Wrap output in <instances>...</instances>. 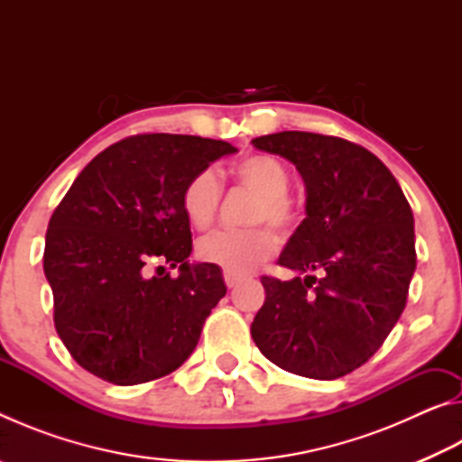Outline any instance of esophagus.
Listing matches in <instances>:
<instances>
[{"instance_id": "34e87169", "label": "esophagus", "mask_w": 462, "mask_h": 462, "mask_svg": "<svg viewBox=\"0 0 462 462\" xmlns=\"http://www.w3.org/2000/svg\"><path fill=\"white\" fill-rule=\"evenodd\" d=\"M224 281H226V285H228V289H234L240 283V277L232 275V273H224Z\"/></svg>"}]
</instances>
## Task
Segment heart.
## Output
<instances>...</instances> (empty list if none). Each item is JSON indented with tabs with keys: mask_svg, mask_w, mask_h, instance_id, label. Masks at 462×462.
Listing matches in <instances>:
<instances>
[{
	"mask_svg": "<svg viewBox=\"0 0 462 462\" xmlns=\"http://www.w3.org/2000/svg\"><path fill=\"white\" fill-rule=\"evenodd\" d=\"M234 177L259 195L250 220L271 222L285 232L295 220L293 201L289 199V173L285 165L269 154H253L238 161L232 169ZM222 198V185L216 171L203 169L193 175L181 193V208L193 228L206 230L212 226ZM277 250V236L269 228L220 230L198 242L201 261L222 267L232 275H246L261 263L271 259Z\"/></svg>",
	"mask_w": 462,
	"mask_h": 462,
	"instance_id": "b5f03b06",
	"label": "heart"
}]
</instances>
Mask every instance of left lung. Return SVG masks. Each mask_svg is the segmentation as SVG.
<instances>
[{"label": "left lung", "instance_id": "8db88e82", "mask_svg": "<svg viewBox=\"0 0 462 462\" xmlns=\"http://www.w3.org/2000/svg\"><path fill=\"white\" fill-rule=\"evenodd\" d=\"M293 162L306 217L279 256L293 279L263 277L250 334L281 369L338 379L377 353L400 319L416 271L413 214L400 183L366 148L311 132L253 140Z\"/></svg>", "mask_w": 462, "mask_h": 462}]
</instances>
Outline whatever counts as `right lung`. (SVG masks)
<instances>
[{
  "instance_id": "add662e5",
  "label": "right lung",
  "mask_w": 462,
  "mask_h": 462,
  "mask_svg": "<svg viewBox=\"0 0 462 462\" xmlns=\"http://www.w3.org/2000/svg\"><path fill=\"white\" fill-rule=\"evenodd\" d=\"M234 152L224 140L140 134L106 148L75 179L49 222L44 275L54 326L85 371L136 385L173 373L198 346L226 283L216 264L189 263L181 193ZM161 262L180 275L148 276Z\"/></svg>"
}]
</instances>
